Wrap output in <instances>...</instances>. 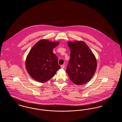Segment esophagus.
<instances>
[{"mask_svg": "<svg viewBox=\"0 0 122 122\" xmlns=\"http://www.w3.org/2000/svg\"><path fill=\"white\" fill-rule=\"evenodd\" d=\"M64 67H65L64 65H62L61 66V68L62 69H64Z\"/></svg>", "mask_w": 122, "mask_h": 122, "instance_id": "34e87169", "label": "esophagus"}]
</instances>
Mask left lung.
<instances>
[{"instance_id":"left-lung-1","label":"left lung","mask_w":122,"mask_h":122,"mask_svg":"<svg viewBox=\"0 0 122 122\" xmlns=\"http://www.w3.org/2000/svg\"><path fill=\"white\" fill-rule=\"evenodd\" d=\"M70 59L66 69L70 79L78 86L84 85L93 77L97 61L89 47L83 41H68Z\"/></svg>"}]
</instances>
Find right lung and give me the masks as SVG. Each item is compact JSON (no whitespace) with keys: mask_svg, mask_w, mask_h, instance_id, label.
<instances>
[{"mask_svg":"<svg viewBox=\"0 0 122 122\" xmlns=\"http://www.w3.org/2000/svg\"><path fill=\"white\" fill-rule=\"evenodd\" d=\"M59 41L41 39L32 46L27 55L25 68L30 76L35 81L44 83L54 76L61 67L53 49Z\"/></svg>","mask_w":122,"mask_h":122,"instance_id":"1","label":"right lung"}]
</instances>
